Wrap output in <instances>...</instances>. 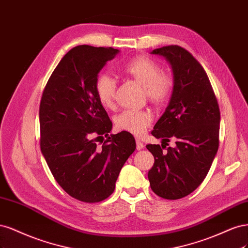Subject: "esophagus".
Listing matches in <instances>:
<instances>
[{
	"instance_id": "1",
	"label": "esophagus",
	"mask_w": 248,
	"mask_h": 248,
	"mask_svg": "<svg viewBox=\"0 0 248 248\" xmlns=\"http://www.w3.org/2000/svg\"><path fill=\"white\" fill-rule=\"evenodd\" d=\"M136 148H137V150H141L144 148V144H143V143L139 139L136 140Z\"/></svg>"
}]
</instances>
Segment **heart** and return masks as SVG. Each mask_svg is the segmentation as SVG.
<instances>
[{
  "label": "heart",
  "instance_id": "heart-1",
  "mask_svg": "<svg viewBox=\"0 0 248 248\" xmlns=\"http://www.w3.org/2000/svg\"><path fill=\"white\" fill-rule=\"evenodd\" d=\"M122 71L144 87L147 99L155 105H163L171 95L172 77L167 73H162L161 68L151 59L146 57L135 58L125 62ZM94 87L102 105L106 108H112L116 89L114 79L107 74H101L95 80ZM153 113L148 109H125L115 116L114 122L119 130L141 136L153 123Z\"/></svg>",
  "mask_w": 248,
  "mask_h": 248
}]
</instances>
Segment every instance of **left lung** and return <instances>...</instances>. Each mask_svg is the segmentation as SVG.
Returning a JSON list of instances; mask_svg holds the SVG:
<instances>
[{
  "label": "left lung",
  "mask_w": 248,
  "mask_h": 248,
  "mask_svg": "<svg viewBox=\"0 0 248 248\" xmlns=\"http://www.w3.org/2000/svg\"><path fill=\"white\" fill-rule=\"evenodd\" d=\"M151 53L170 62L173 92L151 132L163 144L146 145L155 156L148 179L155 195L177 200L193 193L210 169L218 149L220 112L209 78L191 53L178 45ZM170 138L177 145L164 151Z\"/></svg>",
  "instance_id": "left-lung-1"
}]
</instances>
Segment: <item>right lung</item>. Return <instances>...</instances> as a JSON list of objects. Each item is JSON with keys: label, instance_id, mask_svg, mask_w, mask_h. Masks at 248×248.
Instances as JSON below:
<instances>
[{"label": "right lung", "instance_id": "add662e5", "mask_svg": "<svg viewBox=\"0 0 248 248\" xmlns=\"http://www.w3.org/2000/svg\"><path fill=\"white\" fill-rule=\"evenodd\" d=\"M112 47L79 45L54 69L39 108L40 147L54 179L79 201L97 203L113 193L126 159L136 149L133 135H110L112 123L99 102L95 80ZM108 140L101 148L95 141Z\"/></svg>", "mask_w": 248, "mask_h": 248}]
</instances>
